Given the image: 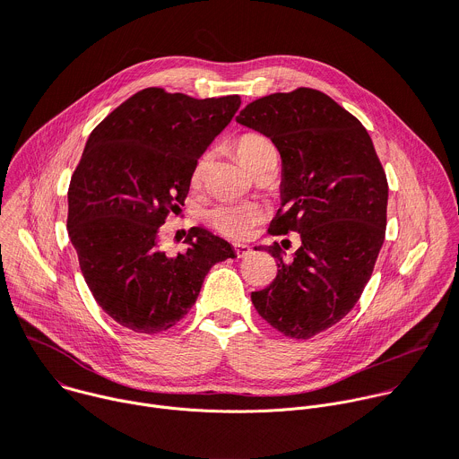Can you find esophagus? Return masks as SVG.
<instances>
[{
    "mask_svg": "<svg viewBox=\"0 0 459 459\" xmlns=\"http://www.w3.org/2000/svg\"><path fill=\"white\" fill-rule=\"evenodd\" d=\"M234 252H236L238 257H245V255H248L252 252V248L248 245H245V243H234Z\"/></svg>",
    "mask_w": 459,
    "mask_h": 459,
    "instance_id": "esophagus-1",
    "label": "esophagus"
}]
</instances>
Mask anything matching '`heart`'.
<instances>
[{"label":"heart","mask_w":459,"mask_h":459,"mask_svg":"<svg viewBox=\"0 0 459 459\" xmlns=\"http://www.w3.org/2000/svg\"><path fill=\"white\" fill-rule=\"evenodd\" d=\"M274 147L269 138L257 133H247L236 140V152L239 160L252 169L257 156L265 149ZM209 154H202L194 165L192 179L198 181L204 176L207 167ZM269 216V209L259 202H236V200H223L211 205L204 212L205 223L216 230L218 234L230 238V239H243L250 234L252 227L264 221Z\"/></svg>","instance_id":"b5f03b06"}]
</instances>
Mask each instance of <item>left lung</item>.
Instances as JSON below:
<instances>
[{"instance_id": "8db88e82", "label": "left lung", "mask_w": 459, "mask_h": 459, "mask_svg": "<svg viewBox=\"0 0 459 459\" xmlns=\"http://www.w3.org/2000/svg\"><path fill=\"white\" fill-rule=\"evenodd\" d=\"M236 119L281 154L285 209L269 232L301 238L290 255L278 243L267 247L278 274L252 292V305L281 334L308 340L343 319L372 276L385 239L386 176L361 121L321 91L259 98Z\"/></svg>"}]
</instances>
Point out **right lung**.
<instances>
[{
    "label": "right lung",
    "instance_id": "right-lung-1",
    "mask_svg": "<svg viewBox=\"0 0 459 459\" xmlns=\"http://www.w3.org/2000/svg\"><path fill=\"white\" fill-rule=\"evenodd\" d=\"M239 105L238 94L198 100L149 87L91 133L69 185L67 230L94 299L125 329L147 336L172 329L211 267L234 257L202 227L169 255L160 229L183 205L195 161Z\"/></svg>",
    "mask_w": 459,
    "mask_h": 459
}]
</instances>
